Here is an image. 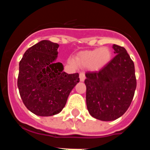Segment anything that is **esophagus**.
Listing matches in <instances>:
<instances>
[{
  "label": "esophagus",
  "instance_id": "obj_1",
  "mask_svg": "<svg viewBox=\"0 0 150 150\" xmlns=\"http://www.w3.org/2000/svg\"><path fill=\"white\" fill-rule=\"evenodd\" d=\"M86 79V76H85L84 73H80L79 74V79H80V81L83 82Z\"/></svg>",
  "mask_w": 150,
  "mask_h": 150
}]
</instances>
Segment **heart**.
Segmentation results:
<instances>
[{
	"label": "heart",
	"mask_w": 150,
	"mask_h": 150,
	"mask_svg": "<svg viewBox=\"0 0 150 150\" xmlns=\"http://www.w3.org/2000/svg\"><path fill=\"white\" fill-rule=\"evenodd\" d=\"M111 55L110 49L104 46L93 50L82 52L76 55L75 62L73 59H70L69 62L74 66L77 64L80 67H88L91 70H98L110 62Z\"/></svg>",
	"instance_id": "obj_1"
}]
</instances>
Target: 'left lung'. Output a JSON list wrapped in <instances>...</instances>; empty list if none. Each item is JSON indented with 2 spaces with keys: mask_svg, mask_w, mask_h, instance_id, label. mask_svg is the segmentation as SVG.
I'll return each instance as SVG.
<instances>
[{
  "mask_svg": "<svg viewBox=\"0 0 150 150\" xmlns=\"http://www.w3.org/2000/svg\"><path fill=\"white\" fill-rule=\"evenodd\" d=\"M115 57L100 70L86 74V105L89 114L113 121L128 109L137 86L134 64L124 47L113 44Z\"/></svg>",
  "mask_w": 150,
  "mask_h": 150,
  "instance_id": "1",
  "label": "left lung"
}]
</instances>
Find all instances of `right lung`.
<instances>
[{
    "instance_id": "1",
    "label": "right lung",
    "mask_w": 150,
    "mask_h": 150,
    "mask_svg": "<svg viewBox=\"0 0 150 150\" xmlns=\"http://www.w3.org/2000/svg\"><path fill=\"white\" fill-rule=\"evenodd\" d=\"M59 46L50 40L40 41L26 50L19 62V94L25 106L38 116L59 113L79 82L78 73L67 74L63 64L55 62Z\"/></svg>"
}]
</instances>
